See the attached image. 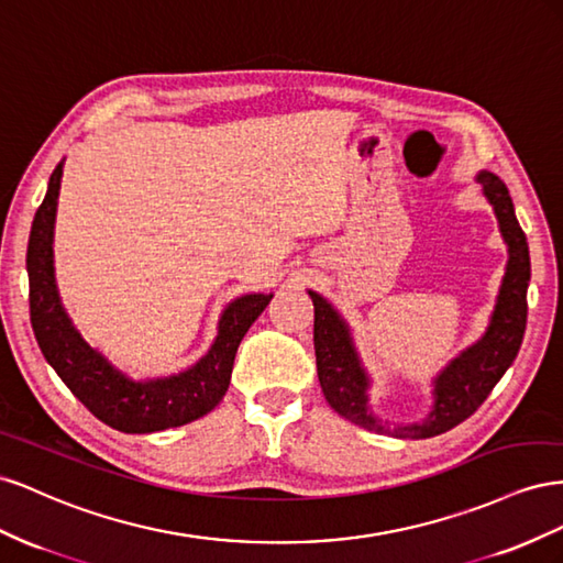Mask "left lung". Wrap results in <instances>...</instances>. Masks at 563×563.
<instances>
[{
    "label": "left lung",
    "mask_w": 563,
    "mask_h": 563,
    "mask_svg": "<svg viewBox=\"0 0 563 563\" xmlns=\"http://www.w3.org/2000/svg\"><path fill=\"white\" fill-rule=\"evenodd\" d=\"M486 200L493 205L503 240L507 245V268L497 292L490 323L478 342L464 349L431 379L433 406L422 422L389 424L382 422L371 406V384L365 365L353 344V334L342 313L313 290V346L318 382L325 400L344 420L367 431L387 433L396 439H431L467 420L484 404L507 367L517 358L526 332L528 316V280H531V256L526 235L514 214V202L500 176L488 169L476 174Z\"/></svg>",
    "instance_id": "obj_1"
}]
</instances>
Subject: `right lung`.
Here are the masks:
<instances>
[{
	"label": "right lung",
	"mask_w": 563,
	"mask_h": 563,
	"mask_svg": "<svg viewBox=\"0 0 563 563\" xmlns=\"http://www.w3.org/2000/svg\"><path fill=\"white\" fill-rule=\"evenodd\" d=\"M63 163L66 157L52 172L27 240L30 320L46 363L93 417L118 431L153 433L198 420L227 396L235 351L273 295L252 292L233 299L219 316L212 346L186 371L153 379L122 373L79 334L58 295L54 223Z\"/></svg>",
	"instance_id": "add662e5"
}]
</instances>
